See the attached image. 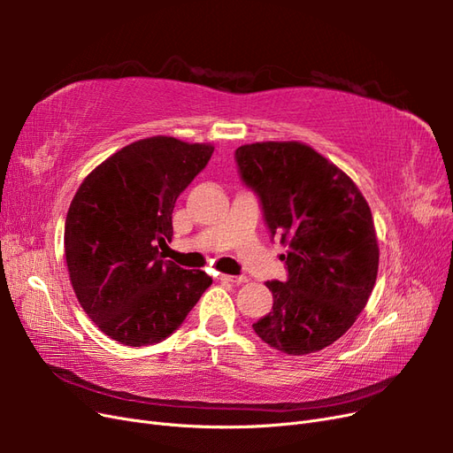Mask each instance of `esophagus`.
Returning a JSON list of instances; mask_svg holds the SVG:
<instances>
[{
	"mask_svg": "<svg viewBox=\"0 0 453 453\" xmlns=\"http://www.w3.org/2000/svg\"><path fill=\"white\" fill-rule=\"evenodd\" d=\"M219 280L225 281V283H243L245 281L243 276H228V273H221Z\"/></svg>",
	"mask_w": 453,
	"mask_h": 453,
	"instance_id": "34e87169",
	"label": "esophagus"
}]
</instances>
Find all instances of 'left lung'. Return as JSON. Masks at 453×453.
Wrapping results in <instances>:
<instances>
[{
  "instance_id": "left-lung-1",
  "label": "left lung",
  "mask_w": 453,
  "mask_h": 453,
  "mask_svg": "<svg viewBox=\"0 0 453 453\" xmlns=\"http://www.w3.org/2000/svg\"><path fill=\"white\" fill-rule=\"evenodd\" d=\"M240 180L258 198L270 236L289 243L287 280L266 281L272 311L257 336L287 355L331 346L357 319L378 276L372 213L333 162L296 142L236 149Z\"/></svg>"
}]
</instances>
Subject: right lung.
I'll return each mask as SVG.
<instances>
[{
    "mask_svg": "<svg viewBox=\"0 0 453 453\" xmlns=\"http://www.w3.org/2000/svg\"><path fill=\"white\" fill-rule=\"evenodd\" d=\"M213 147L157 135L127 145L81 183L65 217V263L81 306L125 346L158 344L211 285L164 260L172 213Z\"/></svg>",
    "mask_w": 453,
    "mask_h": 453,
    "instance_id": "right-lung-1",
    "label": "right lung"
}]
</instances>
